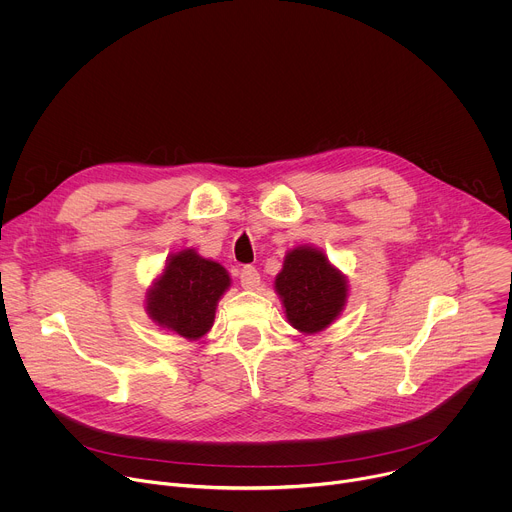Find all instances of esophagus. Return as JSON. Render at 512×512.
Masks as SVG:
<instances>
[{
    "instance_id": "1",
    "label": "esophagus",
    "mask_w": 512,
    "mask_h": 512,
    "mask_svg": "<svg viewBox=\"0 0 512 512\" xmlns=\"http://www.w3.org/2000/svg\"><path fill=\"white\" fill-rule=\"evenodd\" d=\"M261 283V277H259V271L255 267H243L241 271V285L243 289H257Z\"/></svg>"
}]
</instances>
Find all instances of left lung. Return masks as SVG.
<instances>
[{
  "mask_svg": "<svg viewBox=\"0 0 512 512\" xmlns=\"http://www.w3.org/2000/svg\"><path fill=\"white\" fill-rule=\"evenodd\" d=\"M275 291L287 322L302 334H318L342 314L348 281L322 249L300 245L287 251L275 277Z\"/></svg>",
  "mask_w": 512,
  "mask_h": 512,
  "instance_id": "left-lung-1",
  "label": "left lung"
}]
</instances>
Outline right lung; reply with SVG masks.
Segmentation results:
<instances>
[{
    "label": "right lung",
    "instance_id": "add662e5",
    "mask_svg": "<svg viewBox=\"0 0 512 512\" xmlns=\"http://www.w3.org/2000/svg\"><path fill=\"white\" fill-rule=\"evenodd\" d=\"M231 287L229 271L196 249H182L166 259L162 273L145 294L148 316L164 330L186 340H200L214 322L216 304Z\"/></svg>",
    "mask_w": 512,
    "mask_h": 512
}]
</instances>
